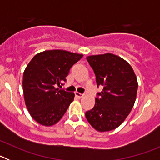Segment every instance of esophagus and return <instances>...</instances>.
Wrapping results in <instances>:
<instances>
[{
	"label": "esophagus",
	"mask_w": 160,
	"mask_h": 160,
	"mask_svg": "<svg viewBox=\"0 0 160 160\" xmlns=\"http://www.w3.org/2000/svg\"><path fill=\"white\" fill-rule=\"evenodd\" d=\"M74 94H75L76 97L78 98H82L84 96L82 94H81V93H79V92H77V91H76V92H74Z\"/></svg>",
	"instance_id": "esophagus-1"
}]
</instances>
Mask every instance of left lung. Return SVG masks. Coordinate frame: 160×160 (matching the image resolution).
<instances>
[{"label":"left lung","mask_w":160,"mask_h":160,"mask_svg":"<svg viewBox=\"0 0 160 160\" xmlns=\"http://www.w3.org/2000/svg\"><path fill=\"white\" fill-rule=\"evenodd\" d=\"M87 60L97 85L102 86L103 90L98 94L94 107L86 112V118L96 131H112L124 122L134 107L138 90L136 75L127 61L113 53L91 55Z\"/></svg>","instance_id":"left-lung-1"}]
</instances>
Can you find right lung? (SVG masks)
Segmentation results:
<instances>
[{"instance_id": "add662e5", "label": "right lung", "mask_w": 160, "mask_h": 160, "mask_svg": "<svg viewBox=\"0 0 160 160\" xmlns=\"http://www.w3.org/2000/svg\"><path fill=\"white\" fill-rule=\"evenodd\" d=\"M82 54L62 49L41 52L32 58L23 73L24 99L31 117L46 127L55 125L65 114L74 94L61 87L73 64Z\"/></svg>"}]
</instances>
